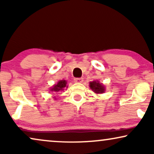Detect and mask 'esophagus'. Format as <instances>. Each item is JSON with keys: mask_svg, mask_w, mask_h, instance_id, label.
Listing matches in <instances>:
<instances>
[{"mask_svg": "<svg viewBox=\"0 0 154 154\" xmlns=\"http://www.w3.org/2000/svg\"><path fill=\"white\" fill-rule=\"evenodd\" d=\"M83 81V79L82 78H75L74 82L75 83H82Z\"/></svg>", "mask_w": 154, "mask_h": 154, "instance_id": "1", "label": "esophagus"}]
</instances>
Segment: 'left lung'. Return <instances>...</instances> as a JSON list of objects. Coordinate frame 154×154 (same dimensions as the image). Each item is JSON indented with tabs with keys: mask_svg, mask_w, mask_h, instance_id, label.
Segmentation results:
<instances>
[{
	"mask_svg": "<svg viewBox=\"0 0 154 154\" xmlns=\"http://www.w3.org/2000/svg\"><path fill=\"white\" fill-rule=\"evenodd\" d=\"M90 87L96 93L100 94L103 93L105 91V88L102 84H100L98 81H93L90 83Z\"/></svg>",
	"mask_w": 154,
	"mask_h": 154,
	"instance_id": "1",
	"label": "left lung"
}]
</instances>
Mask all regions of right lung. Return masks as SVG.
<instances>
[{"instance_id": "1", "label": "right lung", "mask_w": 154, "mask_h": 154, "mask_svg": "<svg viewBox=\"0 0 154 154\" xmlns=\"http://www.w3.org/2000/svg\"><path fill=\"white\" fill-rule=\"evenodd\" d=\"M68 86L66 85V81L65 80L60 81L57 85H54V87L51 89V91H54L55 92H59L64 90L65 88H67Z\"/></svg>"}]
</instances>
